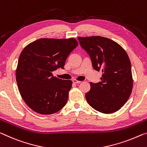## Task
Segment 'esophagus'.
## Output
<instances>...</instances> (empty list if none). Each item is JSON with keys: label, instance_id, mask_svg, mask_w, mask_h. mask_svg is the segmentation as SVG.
Wrapping results in <instances>:
<instances>
[{"label": "esophagus", "instance_id": "esophagus-1", "mask_svg": "<svg viewBox=\"0 0 147 147\" xmlns=\"http://www.w3.org/2000/svg\"><path fill=\"white\" fill-rule=\"evenodd\" d=\"M73 83H74V84H80V83L82 82H81V81L77 80H76V79H74V80H73Z\"/></svg>", "mask_w": 147, "mask_h": 147}]
</instances>
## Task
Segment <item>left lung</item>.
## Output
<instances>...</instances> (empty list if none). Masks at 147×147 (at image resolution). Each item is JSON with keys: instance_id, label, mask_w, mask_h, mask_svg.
Segmentation results:
<instances>
[{"instance_id": "obj_1", "label": "left lung", "mask_w": 147, "mask_h": 147, "mask_svg": "<svg viewBox=\"0 0 147 147\" xmlns=\"http://www.w3.org/2000/svg\"><path fill=\"white\" fill-rule=\"evenodd\" d=\"M78 40L89 53L94 69L103 73L101 82L90 83L86 101L104 114L120 110L129 99L134 82L127 53L120 44L105 37L80 36Z\"/></svg>"}]
</instances>
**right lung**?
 Instances as JSON below:
<instances>
[{
    "instance_id": "add662e5",
    "label": "right lung",
    "mask_w": 147,
    "mask_h": 147,
    "mask_svg": "<svg viewBox=\"0 0 147 147\" xmlns=\"http://www.w3.org/2000/svg\"><path fill=\"white\" fill-rule=\"evenodd\" d=\"M78 45L74 38H44L23 48L16 70V82L23 101L32 111L52 115L66 105L73 82L53 76L52 72L63 69Z\"/></svg>"
}]
</instances>
